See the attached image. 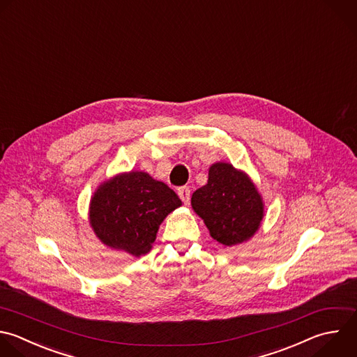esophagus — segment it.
<instances>
[{
  "label": "esophagus",
  "instance_id": "obj_1",
  "mask_svg": "<svg viewBox=\"0 0 357 357\" xmlns=\"http://www.w3.org/2000/svg\"><path fill=\"white\" fill-rule=\"evenodd\" d=\"M177 194H178V197L181 198V201H183L185 205L190 202V198H191V190H190V187L183 185V187L177 188Z\"/></svg>",
  "mask_w": 357,
  "mask_h": 357
}]
</instances>
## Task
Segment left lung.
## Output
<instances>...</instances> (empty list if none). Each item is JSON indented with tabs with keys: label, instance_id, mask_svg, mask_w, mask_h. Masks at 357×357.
Returning a JSON list of instances; mask_svg holds the SVG:
<instances>
[{
	"label": "left lung",
	"instance_id": "left-lung-1",
	"mask_svg": "<svg viewBox=\"0 0 357 357\" xmlns=\"http://www.w3.org/2000/svg\"><path fill=\"white\" fill-rule=\"evenodd\" d=\"M211 236L223 245L248 240L259 227L264 206L250 178L229 163H215L208 183L191 198Z\"/></svg>",
	"mask_w": 357,
	"mask_h": 357
}]
</instances>
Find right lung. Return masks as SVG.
I'll list each match as a JSON object with an SVG mask.
<instances>
[{
    "mask_svg": "<svg viewBox=\"0 0 357 357\" xmlns=\"http://www.w3.org/2000/svg\"><path fill=\"white\" fill-rule=\"evenodd\" d=\"M180 205L167 184L131 172L99 187L91 202V225L106 245L139 257L151 250L167 213Z\"/></svg>",
    "mask_w": 357,
    "mask_h": 357,
    "instance_id": "right-lung-1",
    "label": "right lung"
}]
</instances>
